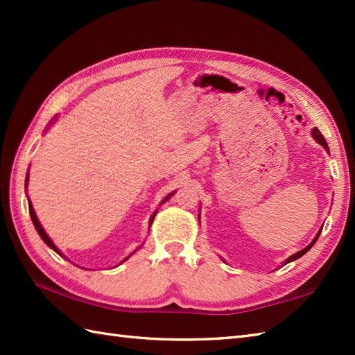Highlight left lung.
<instances>
[{
    "instance_id": "1",
    "label": "left lung",
    "mask_w": 355,
    "mask_h": 355,
    "mask_svg": "<svg viewBox=\"0 0 355 355\" xmlns=\"http://www.w3.org/2000/svg\"><path fill=\"white\" fill-rule=\"evenodd\" d=\"M311 135H313V139L315 140V141H318L319 143V145L320 146H323V148H325L327 149V153L329 154V148H328V143H327V140L325 139H323V135L320 134V131L318 130V128H313V130H311ZM198 221H200V216H198ZM320 232H322V229L318 232V235H315L314 236V239L311 241V243L310 244H308L305 248H302V250H300V252H297V253H294V254H291L290 256V258H286L285 261H284V263H282V266H285V263H288V262H293V261H296V259H299L300 258V256H304L308 250H310V248L315 244V241H318V238H319V235H320Z\"/></svg>"
}]
</instances>
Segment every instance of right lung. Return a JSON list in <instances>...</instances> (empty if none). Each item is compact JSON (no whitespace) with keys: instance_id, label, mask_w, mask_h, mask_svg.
Instances as JSON below:
<instances>
[{"instance_id":"obj_1","label":"right lung","mask_w":355,"mask_h":355,"mask_svg":"<svg viewBox=\"0 0 355 355\" xmlns=\"http://www.w3.org/2000/svg\"><path fill=\"white\" fill-rule=\"evenodd\" d=\"M56 117H58V116H55V119H53V120H51V122L49 123V126H50V125H53V123H55V122H56V120H58ZM49 126H47V128H49ZM27 186H28V169H27V173H26V187H27ZM173 193H175V191H173V192H171V193L168 195V197H166V198H164V200H163V201L160 202V205H163V202H166V201H168V200H169V198L172 197V195H173ZM27 201H28V212H30V218H32V221H33V225H35V229H36V232H37V233H40V236H41V239H42V241H44V243H45V244H47V245H49L50 248H53V250H55V252H56V253H58L59 256H62V258H65V256L62 254V252H61V250H59V248H58V247L55 245V243H53V241L50 239V236L47 235V233H45L44 227H42V225H41L40 220H37V216H36V214H35V209H33V206H32V201H30V198H28V195H27ZM157 212H158V210H155V212H154L153 215H150V218H149V227H150V224H153V221H154V218H155ZM141 245H143V244H141ZM141 245H139L137 248H135V250H134V252H131L130 254H128V256H126V258H123L122 261H120V263H123V262H125L126 259H130V258H131V256H132V254H134L135 252H137V250H139V248H140ZM120 263H117V266H116V267H119V266H120ZM87 270H88V268H87Z\"/></svg>"}]
</instances>
